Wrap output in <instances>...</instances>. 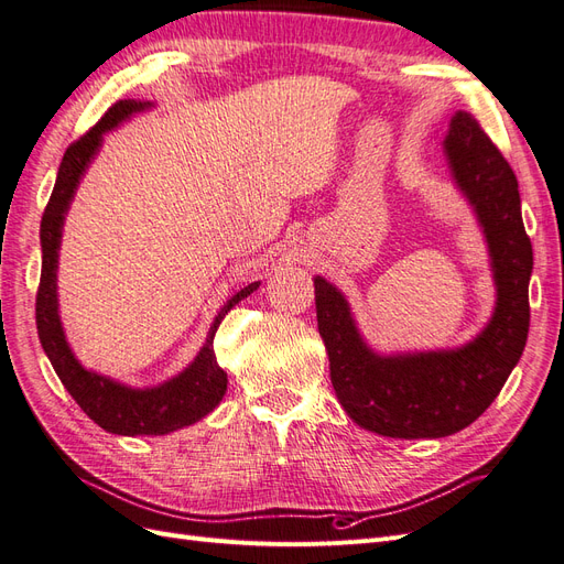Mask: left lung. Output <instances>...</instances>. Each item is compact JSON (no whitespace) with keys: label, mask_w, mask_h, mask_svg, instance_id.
I'll list each match as a JSON object with an SVG mask.
<instances>
[{"label":"left lung","mask_w":564,"mask_h":564,"mask_svg":"<svg viewBox=\"0 0 564 564\" xmlns=\"http://www.w3.org/2000/svg\"><path fill=\"white\" fill-rule=\"evenodd\" d=\"M445 155L485 230L497 284V308L470 344L409 355L373 352L357 332L344 294L315 278L317 329L327 346L336 398L357 425L383 437L464 431L499 395L527 344L534 259L522 226L518 178L464 110L452 117Z\"/></svg>","instance_id":"8db88e82"}]
</instances>
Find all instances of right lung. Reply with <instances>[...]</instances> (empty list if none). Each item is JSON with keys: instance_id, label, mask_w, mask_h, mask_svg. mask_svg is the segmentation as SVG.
Masks as SVG:
<instances>
[{"instance_id": "add662e5", "label": "right lung", "mask_w": 564, "mask_h": 564, "mask_svg": "<svg viewBox=\"0 0 564 564\" xmlns=\"http://www.w3.org/2000/svg\"><path fill=\"white\" fill-rule=\"evenodd\" d=\"M145 108H150V104H141V100H117V104L110 106L108 112L100 117L82 139H77L65 150L63 162L58 166L54 193H51L42 216V275L35 303L42 348L51 365H54L65 390L70 392L73 400L82 406V412L94 423H98L100 429L129 437L174 433L204 419L212 409H216L220 400H224L228 388V373L216 362L214 334L220 319L228 315L232 305L256 292V286L261 284L251 282L242 286L240 292H235L224 303V308L218 311L209 336L204 340L195 362L183 369L178 377L158 388H129L108 377H100L96 371L84 369L77 362V357L73 355L70 346H67L61 327L56 296V270L65 212L75 197L82 174L87 172L89 162L94 160L100 143H104V133L115 129L119 122H124L133 112H141Z\"/></svg>"}]
</instances>
